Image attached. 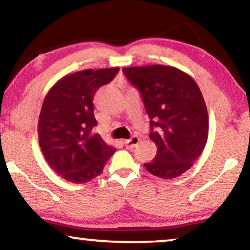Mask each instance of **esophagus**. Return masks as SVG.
<instances>
[{
    "label": "esophagus",
    "mask_w": 250,
    "mask_h": 250,
    "mask_svg": "<svg viewBox=\"0 0 250 250\" xmlns=\"http://www.w3.org/2000/svg\"><path fill=\"white\" fill-rule=\"evenodd\" d=\"M138 143H139V138H138V137H136V136H133L131 139L125 140V145L126 148H129V149L133 148V147H135Z\"/></svg>",
    "instance_id": "34e87169"
}]
</instances>
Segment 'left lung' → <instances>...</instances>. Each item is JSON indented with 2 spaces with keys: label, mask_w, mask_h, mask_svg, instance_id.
<instances>
[{
  "label": "left lung",
  "mask_w": 250,
  "mask_h": 250,
  "mask_svg": "<svg viewBox=\"0 0 250 250\" xmlns=\"http://www.w3.org/2000/svg\"><path fill=\"white\" fill-rule=\"evenodd\" d=\"M138 88L150 119L149 138L157 147L146 170L155 177L172 179L189 170L205 148L208 114L198 85L187 73L170 65L124 68Z\"/></svg>",
  "instance_id": "left-lung-1"
}]
</instances>
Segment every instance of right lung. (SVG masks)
Here are the masks:
<instances>
[{"label": "right lung", "mask_w": 250, "mask_h": 250, "mask_svg": "<svg viewBox=\"0 0 250 250\" xmlns=\"http://www.w3.org/2000/svg\"><path fill=\"white\" fill-rule=\"evenodd\" d=\"M119 71L117 68L83 70L56 82L44 98L38 120L42 153L56 174L72 184H85L103 172L117 148L98 133L94 96Z\"/></svg>", "instance_id": "add662e5"}]
</instances>
